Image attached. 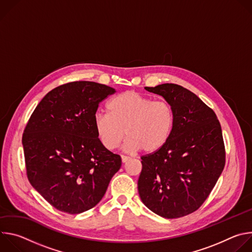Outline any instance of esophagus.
<instances>
[{"label":"esophagus","mask_w":252,"mask_h":252,"mask_svg":"<svg viewBox=\"0 0 252 252\" xmlns=\"http://www.w3.org/2000/svg\"><path fill=\"white\" fill-rule=\"evenodd\" d=\"M128 159H129V157H126V156H124V155L122 156V161L123 162H126Z\"/></svg>","instance_id":"obj_1"}]
</instances>
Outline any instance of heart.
I'll return each instance as SVG.
<instances>
[{"label":"heart","instance_id":"heart-1","mask_svg":"<svg viewBox=\"0 0 252 252\" xmlns=\"http://www.w3.org/2000/svg\"><path fill=\"white\" fill-rule=\"evenodd\" d=\"M107 110L109 115L96 114L94 124L99 141L109 151L117 149L126 134L125 150L154 154L166 145L175 125L171 102L134 91L113 97Z\"/></svg>","mask_w":252,"mask_h":252}]
</instances>
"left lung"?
Here are the masks:
<instances>
[{
    "label": "left lung",
    "instance_id": "left-lung-1",
    "mask_svg": "<svg viewBox=\"0 0 252 252\" xmlns=\"http://www.w3.org/2000/svg\"><path fill=\"white\" fill-rule=\"evenodd\" d=\"M146 90L171 102L175 125L162 149L140 158L138 193L155 213L178 219L203 204L224 168L221 126L212 109L182 86L163 84Z\"/></svg>",
    "mask_w": 252,
    "mask_h": 252
}]
</instances>
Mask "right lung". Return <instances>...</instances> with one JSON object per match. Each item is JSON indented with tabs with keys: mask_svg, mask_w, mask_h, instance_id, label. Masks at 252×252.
<instances>
[{
	"mask_svg": "<svg viewBox=\"0 0 252 252\" xmlns=\"http://www.w3.org/2000/svg\"><path fill=\"white\" fill-rule=\"evenodd\" d=\"M116 90L70 82L49 92L32 112L22 142L30 184L52 206L78 214L104 195L122 158L99 141L94 119Z\"/></svg>",
	"mask_w": 252,
	"mask_h": 252,
	"instance_id": "right-lung-1",
	"label": "right lung"
}]
</instances>
